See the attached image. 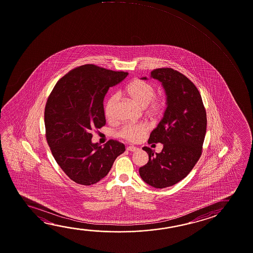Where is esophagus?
Wrapping results in <instances>:
<instances>
[{
	"instance_id": "34e87169",
	"label": "esophagus",
	"mask_w": 253,
	"mask_h": 253,
	"mask_svg": "<svg viewBox=\"0 0 253 253\" xmlns=\"http://www.w3.org/2000/svg\"><path fill=\"white\" fill-rule=\"evenodd\" d=\"M127 150H128V151H129V152H136V151H137V150H138V148H137V147H136V146H130V145H129V146H128V147H127Z\"/></svg>"
}]
</instances>
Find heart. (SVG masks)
<instances>
[{"instance_id":"b5f03b06","label":"heart","mask_w":253,"mask_h":253,"mask_svg":"<svg viewBox=\"0 0 253 253\" xmlns=\"http://www.w3.org/2000/svg\"><path fill=\"white\" fill-rule=\"evenodd\" d=\"M125 92L140 107L145 108V112L149 116H156L163 108L164 101L162 96L155 95V87L148 81L135 79L127 85ZM117 100L118 96L114 94L107 101L105 115L108 119L112 118L113 110ZM147 130L148 126L145 123L126 125L119 130L118 136L128 142L136 143L144 137Z\"/></svg>"}]
</instances>
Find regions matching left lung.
Masks as SVG:
<instances>
[{"instance_id": "obj_1", "label": "left lung", "mask_w": 253, "mask_h": 253, "mask_svg": "<svg viewBox=\"0 0 253 253\" xmlns=\"http://www.w3.org/2000/svg\"><path fill=\"white\" fill-rule=\"evenodd\" d=\"M151 78L162 82L167 108L150 134L148 144L162 143L163 149L154 153L150 147H143L149 161L139 169V174L147 184L162 189L186 177L199 161L207 132V112L198 88L179 71L155 69Z\"/></svg>"}]
</instances>
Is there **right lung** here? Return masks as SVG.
Instances as JSON below:
<instances>
[{"label":"right lung","instance_id":"right-lung-1","mask_svg":"<svg viewBox=\"0 0 253 253\" xmlns=\"http://www.w3.org/2000/svg\"><path fill=\"white\" fill-rule=\"evenodd\" d=\"M128 72L85 64L59 80L45 108L46 137L54 160L63 172L82 185H91L108 174L116 158L125 151L119 141L104 147L92 144V130L106 125L104 97Z\"/></svg>","mask_w":253,"mask_h":253}]
</instances>
